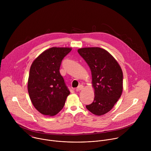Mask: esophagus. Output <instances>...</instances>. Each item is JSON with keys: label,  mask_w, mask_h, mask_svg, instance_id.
<instances>
[{"label": "esophagus", "mask_w": 151, "mask_h": 151, "mask_svg": "<svg viewBox=\"0 0 151 151\" xmlns=\"http://www.w3.org/2000/svg\"><path fill=\"white\" fill-rule=\"evenodd\" d=\"M83 88V86L82 85H79L78 87L76 88V91H81V90H82V88Z\"/></svg>", "instance_id": "34e87169"}]
</instances>
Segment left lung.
Listing matches in <instances>:
<instances>
[{
	"label": "left lung",
	"mask_w": 151,
	"mask_h": 151,
	"mask_svg": "<svg viewBox=\"0 0 151 151\" xmlns=\"http://www.w3.org/2000/svg\"><path fill=\"white\" fill-rule=\"evenodd\" d=\"M90 68L94 88L93 102L86 106L90 112L102 115L109 112L122 92L123 74L116 60L108 52L99 47L78 50Z\"/></svg>",
	"instance_id": "obj_1"
}]
</instances>
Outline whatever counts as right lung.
I'll return each instance as SVG.
<instances>
[{"label": "right lung", "instance_id": "right-lung-1", "mask_svg": "<svg viewBox=\"0 0 151 151\" xmlns=\"http://www.w3.org/2000/svg\"><path fill=\"white\" fill-rule=\"evenodd\" d=\"M69 48L52 47L40 54L30 67L28 92L34 107L40 114L54 116L64 107L70 91L60 73Z\"/></svg>", "mask_w": 151, "mask_h": 151}]
</instances>
